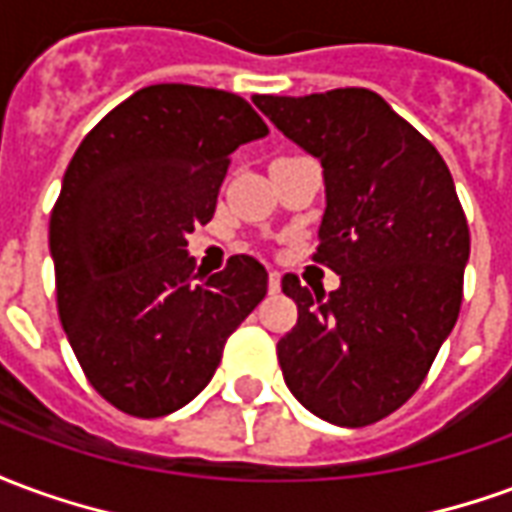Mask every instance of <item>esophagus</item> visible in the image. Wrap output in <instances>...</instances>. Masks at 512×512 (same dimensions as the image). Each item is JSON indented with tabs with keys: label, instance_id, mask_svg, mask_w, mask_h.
Wrapping results in <instances>:
<instances>
[{
	"label": "esophagus",
	"instance_id": "esophagus-1",
	"mask_svg": "<svg viewBox=\"0 0 512 512\" xmlns=\"http://www.w3.org/2000/svg\"><path fill=\"white\" fill-rule=\"evenodd\" d=\"M282 288V277H279V271H268V290L271 293H279Z\"/></svg>",
	"mask_w": 512,
	"mask_h": 512
}]
</instances>
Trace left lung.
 Returning <instances> with one entry per match:
<instances>
[{
  "label": "left lung",
  "mask_w": 512,
  "mask_h": 512,
  "mask_svg": "<svg viewBox=\"0 0 512 512\" xmlns=\"http://www.w3.org/2000/svg\"><path fill=\"white\" fill-rule=\"evenodd\" d=\"M263 115L321 161L326 211L315 260L340 288L282 277L299 321L277 343L301 406L340 428L389 417L428 376L458 321L469 224L439 150L365 87L255 95Z\"/></svg>",
  "instance_id": "obj_1"
}]
</instances>
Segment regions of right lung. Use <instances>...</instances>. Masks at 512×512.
<instances>
[{
  "label": "right lung",
  "mask_w": 512,
  "mask_h": 512,
  "mask_svg": "<svg viewBox=\"0 0 512 512\" xmlns=\"http://www.w3.org/2000/svg\"><path fill=\"white\" fill-rule=\"evenodd\" d=\"M268 134L241 95L150 84L84 136L51 211L57 310L95 392L156 419L200 395L227 337L268 290L235 255L194 274L186 235L208 224L238 145Z\"/></svg>",
  "instance_id": "obj_1"
}]
</instances>
